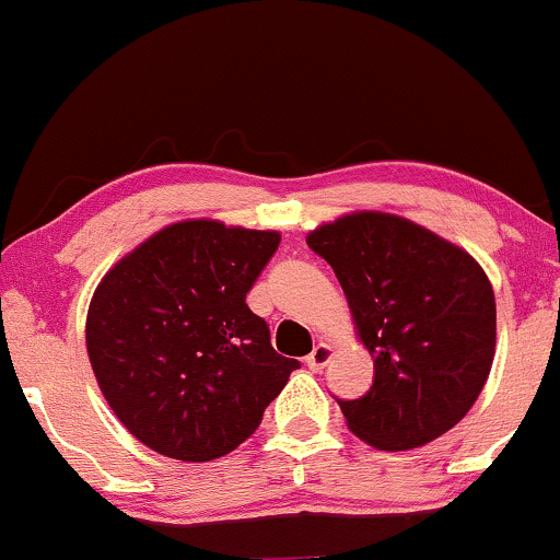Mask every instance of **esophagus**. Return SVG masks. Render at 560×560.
Listing matches in <instances>:
<instances>
[{"mask_svg":"<svg viewBox=\"0 0 560 560\" xmlns=\"http://www.w3.org/2000/svg\"><path fill=\"white\" fill-rule=\"evenodd\" d=\"M331 355H334V347L326 345V342H318L316 347H313L311 355L305 358V365H307V369H311V371H320L326 363L331 361Z\"/></svg>","mask_w":560,"mask_h":560,"instance_id":"esophagus-1","label":"esophagus"}]
</instances>
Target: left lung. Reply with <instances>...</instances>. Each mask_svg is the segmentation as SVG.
Wrapping results in <instances>:
<instances>
[{"instance_id":"left-lung-1","label":"left lung","mask_w":560,"mask_h":560,"mask_svg":"<svg viewBox=\"0 0 560 560\" xmlns=\"http://www.w3.org/2000/svg\"><path fill=\"white\" fill-rule=\"evenodd\" d=\"M337 273L374 384L339 400L371 447H421L477 402L494 358V292L458 244L408 218L361 210L307 234Z\"/></svg>"}]
</instances>
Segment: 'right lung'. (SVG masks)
Segmentation results:
<instances>
[{
	"label": "right lung",
	"instance_id": "add662e5",
	"mask_svg": "<svg viewBox=\"0 0 560 560\" xmlns=\"http://www.w3.org/2000/svg\"><path fill=\"white\" fill-rule=\"evenodd\" d=\"M279 231L191 218L124 255L89 302L86 350L118 421L160 455L202 464L260 427L298 361L247 307Z\"/></svg>",
	"mask_w": 560,
	"mask_h": 560
}]
</instances>
